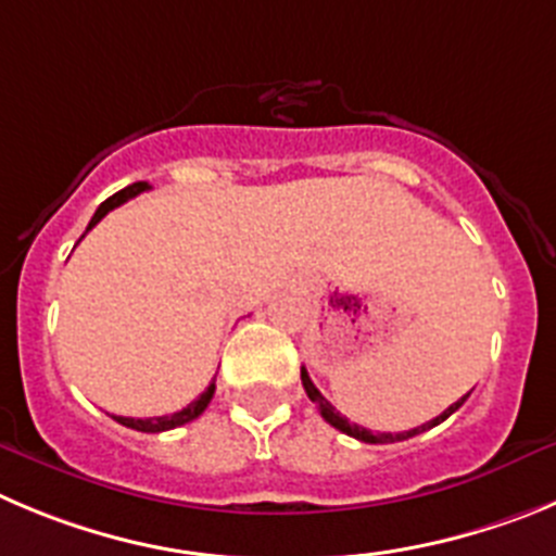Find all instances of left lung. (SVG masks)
<instances>
[{"label":"left lung","instance_id":"obj_1","mask_svg":"<svg viewBox=\"0 0 556 556\" xmlns=\"http://www.w3.org/2000/svg\"><path fill=\"white\" fill-rule=\"evenodd\" d=\"M300 380H303V389H305V394H308V400L317 402V407H319V414H323V419L328 421V425H333L336 430L348 432V435H353V438H358V441H364V444H394V441H407V438L419 435V432L432 430V427H435V425H441V421L450 419V416L455 414L457 407H460L463 402L468 400V394H471V391H468V394H466V396H460V400H457L455 405L446 407L444 414L435 416V419L427 421V425L414 427V430H405V432H371V430H366V427L353 425V421H350L348 416H341L339 410H336V407L330 405V402L325 400L323 394H319V389H317V386L312 383V378H308V371H305V366H303V369H300Z\"/></svg>","mask_w":556,"mask_h":556}]
</instances>
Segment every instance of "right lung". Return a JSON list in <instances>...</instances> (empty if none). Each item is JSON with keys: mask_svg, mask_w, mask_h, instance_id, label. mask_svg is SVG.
Returning a JSON list of instances; mask_svg holds the SVG:
<instances>
[{"mask_svg": "<svg viewBox=\"0 0 556 556\" xmlns=\"http://www.w3.org/2000/svg\"><path fill=\"white\" fill-rule=\"evenodd\" d=\"M146 190H149V185H146V181H137V185H129L126 190H121V192H115L112 198H106V201L101 203L99 208H96V215L90 217L88 231L96 226V223L101 220V217L106 215V212H112L115 206H121V203H126L129 198L140 195V192H146ZM88 231H85V233H88ZM85 233H81V237H85ZM212 396H215V380L206 386V391H203L198 400H192L190 405L181 407L178 414L154 416V419H129V416H115V421H118V425H124V427H131V430H140V432H165V430H173V427H181V425H187V421L198 419V416L206 410L208 402H212Z\"/></svg>", "mask_w": 556, "mask_h": 556, "instance_id": "right-lung-1", "label": "right lung"}]
</instances>
